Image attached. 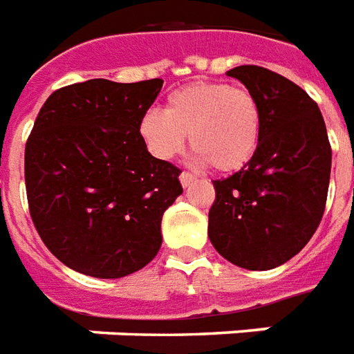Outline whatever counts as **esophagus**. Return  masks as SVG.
Returning a JSON list of instances; mask_svg holds the SVG:
<instances>
[{
	"mask_svg": "<svg viewBox=\"0 0 354 354\" xmlns=\"http://www.w3.org/2000/svg\"><path fill=\"white\" fill-rule=\"evenodd\" d=\"M179 179H181L183 187H189V185H192V183L196 181V175H192V173L189 171H183L181 175H179Z\"/></svg>",
	"mask_w": 354,
	"mask_h": 354,
	"instance_id": "esophagus-1",
	"label": "esophagus"
}]
</instances>
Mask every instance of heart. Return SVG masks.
Instances as JSON below:
<instances>
[{
    "instance_id": "b5f03b06",
    "label": "heart",
    "mask_w": 354,
    "mask_h": 354,
    "mask_svg": "<svg viewBox=\"0 0 354 354\" xmlns=\"http://www.w3.org/2000/svg\"><path fill=\"white\" fill-rule=\"evenodd\" d=\"M263 114L255 95L242 87L196 82L167 95L164 112L149 110L139 133L152 156L171 160L185 147L200 164L232 173L252 162L261 141Z\"/></svg>"
}]
</instances>
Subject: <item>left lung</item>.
Listing matches in <instances>:
<instances>
[{
    "label": "left lung",
    "mask_w": 354,
    "mask_h": 354,
    "mask_svg": "<svg viewBox=\"0 0 354 354\" xmlns=\"http://www.w3.org/2000/svg\"><path fill=\"white\" fill-rule=\"evenodd\" d=\"M261 106V141L252 162L213 181L207 234L232 265L269 270L301 252L322 221L332 147L318 104L272 70L244 64L227 72Z\"/></svg>",
    "instance_id": "8db88e82"
}]
</instances>
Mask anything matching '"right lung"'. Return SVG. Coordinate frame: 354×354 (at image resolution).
I'll return each mask as SVG.
<instances>
[{"label": "right lung", "instance_id": "obj_1", "mask_svg": "<svg viewBox=\"0 0 354 354\" xmlns=\"http://www.w3.org/2000/svg\"><path fill=\"white\" fill-rule=\"evenodd\" d=\"M164 80H87L49 95L24 150L30 217L70 269L122 278L162 245V215L183 192L181 169L147 150L139 122Z\"/></svg>", "mask_w": 354, "mask_h": 354}]
</instances>
